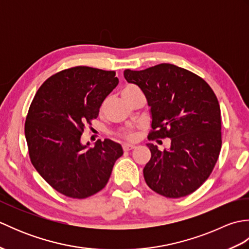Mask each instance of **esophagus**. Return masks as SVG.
<instances>
[{"label": "esophagus", "mask_w": 249, "mask_h": 249, "mask_svg": "<svg viewBox=\"0 0 249 249\" xmlns=\"http://www.w3.org/2000/svg\"><path fill=\"white\" fill-rule=\"evenodd\" d=\"M135 147H136L135 144H128V143H124L123 144V150L124 151H130V150L135 149Z\"/></svg>", "instance_id": "34e87169"}]
</instances>
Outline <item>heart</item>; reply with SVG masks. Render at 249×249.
<instances>
[{
  "label": "heart",
  "instance_id": "b5f03b06",
  "mask_svg": "<svg viewBox=\"0 0 249 249\" xmlns=\"http://www.w3.org/2000/svg\"><path fill=\"white\" fill-rule=\"evenodd\" d=\"M138 89V88L135 87V86H127L123 89V94L133 91V89ZM122 135L126 137V138H128V139H131V138H134V137H135V133H134V131H131V130H125V131H123V133H122Z\"/></svg>",
  "mask_w": 249,
  "mask_h": 249
}]
</instances>
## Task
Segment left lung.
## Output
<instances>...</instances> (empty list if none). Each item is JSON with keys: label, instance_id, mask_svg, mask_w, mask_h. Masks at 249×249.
Segmentation results:
<instances>
[{"label": "left lung", "instance_id": "obj_1", "mask_svg": "<svg viewBox=\"0 0 249 249\" xmlns=\"http://www.w3.org/2000/svg\"><path fill=\"white\" fill-rule=\"evenodd\" d=\"M150 106L149 139L170 138L162 152L147 143L151 160L143 169L152 190L181 198L197 190L212 173L221 149L220 107L202 78L176 65L158 64L143 71H124Z\"/></svg>", "mask_w": 249, "mask_h": 249}]
</instances>
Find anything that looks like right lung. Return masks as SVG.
I'll return each mask as SVG.
<instances>
[{
	"mask_svg": "<svg viewBox=\"0 0 249 249\" xmlns=\"http://www.w3.org/2000/svg\"><path fill=\"white\" fill-rule=\"evenodd\" d=\"M115 71L77 66L51 76L32 102L24 125L34 168L56 192L83 199L108 183L123 155L116 142L81 143V135L97 119L106 97L118 86Z\"/></svg>",
	"mask_w": 249,
	"mask_h": 249,
	"instance_id": "1",
	"label": "right lung"
}]
</instances>
